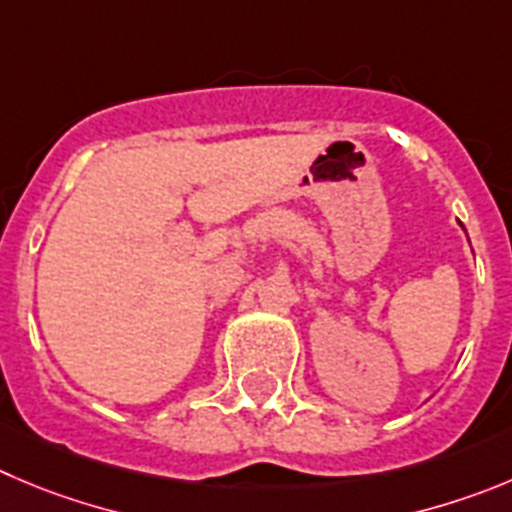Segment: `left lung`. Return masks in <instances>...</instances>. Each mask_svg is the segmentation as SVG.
I'll return each instance as SVG.
<instances>
[{"label": "left lung", "instance_id": "left-lung-1", "mask_svg": "<svg viewBox=\"0 0 512 512\" xmlns=\"http://www.w3.org/2000/svg\"><path fill=\"white\" fill-rule=\"evenodd\" d=\"M460 227H462V222H460ZM462 229H465V227H462Z\"/></svg>", "mask_w": 512, "mask_h": 512}]
</instances>
